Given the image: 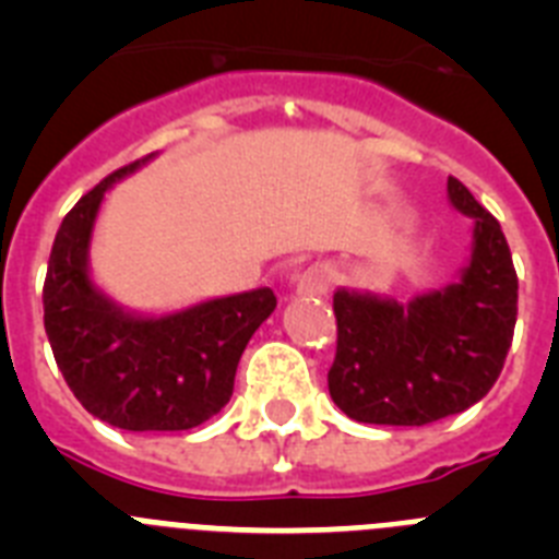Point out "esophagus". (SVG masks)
<instances>
[{"label": "esophagus", "instance_id": "esophagus-1", "mask_svg": "<svg viewBox=\"0 0 559 559\" xmlns=\"http://www.w3.org/2000/svg\"><path fill=\"white\" fill-rule=\"evenodd\" d=\"M330 283H333V271L328 265H310L302 274L296 276V294L299 296H324Z\"/></svg>", "mask_w": 559, "mask_h": 559}]
</instances>
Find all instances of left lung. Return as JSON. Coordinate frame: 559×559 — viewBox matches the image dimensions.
Masks as SVG:
<instances>
[{
  "instance_id": "obj_1",
  "label": "left lung",
  "mask_w": 559,
  "mask_h": 559,
  "mask_svg": "<svg viewBox=\"0 0 559 559\" xmlns=\"http://www.w3.org/2000/svg\"><path fill=\"white\" fill-rule=\"evenodd\" d=\"M448 201L473 218L456 280L408 302L372 290L333 294L338 347L330 397L355 423L426 426L490 392L510 353L518 276L501 224L448 176Z\"/></svg>"
}]
</instances>
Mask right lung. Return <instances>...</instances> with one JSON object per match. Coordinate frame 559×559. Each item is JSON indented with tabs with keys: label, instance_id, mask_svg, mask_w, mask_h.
<instances>
[{
	"label": "right lung",
	"instance_id": "add662e5",
	"mask_svg": "<svg viewBox=\"0 0 559 559\" xmlns=\"http://www.w3.org/2000/svg\"><path fill=\"white\" fill-rule=\"evenodd\" d=\"M153 156L111 173L69 210L44 280V330L88 414L122 431H190L229 403L237 360L276 296L254 288L147 313L97 285L92 237L106 192Z\"/></svg>",
	"mask_w": 559,
	"mask_h": 559
}]
</instances>
